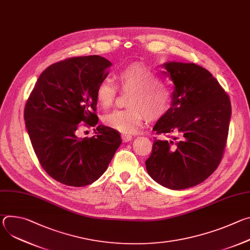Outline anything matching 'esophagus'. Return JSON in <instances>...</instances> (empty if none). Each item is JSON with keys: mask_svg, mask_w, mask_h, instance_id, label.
Listing matches in <instances>:
<instances>
[{"mask_svg": "<svg viewBox=\"0 0 250 250\" xmlns=\"http://www.w3.org/2000/svg\"><path fill=\"white\" fill-rule=\"evenodd\" d=\"M122 139L124 142H128L132 139V136L129 134H122Z\"/></svg>", "mask_w": 250, "mask_h": 250, "instance_id": "obj_1", "label": "esophagus"}]
</instances>
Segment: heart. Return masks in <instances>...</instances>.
<instances>
[{"mask_svg":"<svg viewBox=\"0 0 250 250\" xmlns=\"http://www.w3.org/2000/svg\"><path fill=\"white\" fill-rule=\"evenodd\" d=\"M118 79L124 92L131 91L125 110H116L104 119L106 126L122 133L136 132L144 125L146 116L154 119L162 116L169 109L172 88L160 81L153 71L141 64H130L120 71ZM117 86L109 79L102 80L96 90V100L103 109H108L117 97Z\"/></svg>","mask_w":250,"mask_h":250,"instance_id":"heart-1","label":"heart"}]
</instances>
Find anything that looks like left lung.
Instances as JSON below:
<instances>
[{
    "label": "left lung",
    "instance_id": "obj_1",
    "mask_svg": "<svg viewBox=\"0 0 250 250\" xmlns=\"http://www.w3.org/2000/svg\"><path fill=\"white\" fill-rule=\"evenodd\" d=\"M163 67L175 85L172 105L153 127L164 137L154 138L146 165L157 183L182 190L205 181L221 163L231 104L229 95L207 69L174 61Z\"/></svg>",
    "mask_w": 250,
    "mask_h": 250
}]
</instances>
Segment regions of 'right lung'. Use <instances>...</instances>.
<instances>
[{
	"label": "right lung",
	"instance_id": "obj_1",
	"mask_svg": "<svg viewBox=\"0 0 250 250\" xmlns=\"http://www.w3.org/2000/svg\"><path fill=\"white\" fill-rule=\"evenodd\" d=\"M111 65L99 55L56 62L41 74L26 101L23 117L33 150L44 171L64 185L98 180L122 144L120 133L104 125L92 137H78L82 125L99 122L96 90Z\"/></svg>",
	"mask_w": 250,
	"mask_h": 250
}]
</instances>
